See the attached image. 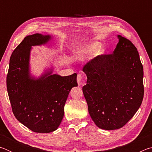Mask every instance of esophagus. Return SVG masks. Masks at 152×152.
Segmentation results:
<instances>
[{
  "label": "esophagus",
  "instance_id": "1",
  "mask_svg": "<svg viewBox=\"0 0 152 152\" xmlns=\"http://www.w3.org/2000/svg\"><path fill=\"white\" fill-rule=\"evenodd\" d=\"M82 79V75L81 74H78V76H77V82H78V85H80L81 84Z\"/></svg>",
  "mask_w": 152,
  "mask_h": 152
}]
</instances>
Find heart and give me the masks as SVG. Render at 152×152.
<instances>
[{
  "mask_svg": "<svg viewBox=\"0 0 152 152\" xmlns=\"http://www.w3.org/2000/svg\"><path fill=\"white\" fill-rule=\"evenodd\" d=\"M100 48L99 43H92V44L86 46L84 48H79L75 51V55L77 57H82V56L92 53L97 51Z\"/></svg>",
  "mask_w": 152,
  "mask_h": 152,
  "instance_id": "obj_1",
  "label": "heart"
}]
</instances>
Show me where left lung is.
I'll return each instance as SVG.
<instances>
[{
    "instance_id": "left-lung-1",
    "label": "left lung",
    "mask_w": 152,
    "mask_h": 152,
    "mask_svg": "<svg viewBox=\"0 0 152 152\" xmlns=\"http://www.w3.org/2000/svg\"><path fill=\"white\" fill-rule=\"evenodd\" d=\"M113 53L102 54L87 63V82L82 91L88 112L98 127L115 130L134 116L144 94L143 68L135 46L118 35Z\"/></svg>"
}]
</instances>
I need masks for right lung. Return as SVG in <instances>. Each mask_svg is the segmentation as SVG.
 Wrapping results in <instances>:
<instances>
[{"label":"right lung","instance_id":"obj_1","mask_svg":"<svg viewBox=\"0 0 152 152\" xmlns=\"http://www.w3.org/2000/svg\"><path fill=\"white\" fill-rule=\"evenodd\" d=\"M50 35H28L12 51L7 76V88L16 119L36 133H50L60 125L71 89L78 86L77 74L60 76L45 74L33 80L29 75L31 47L42 45Z\"/></svg>","mask_w":152,"mask_h":152}]
</instances>
